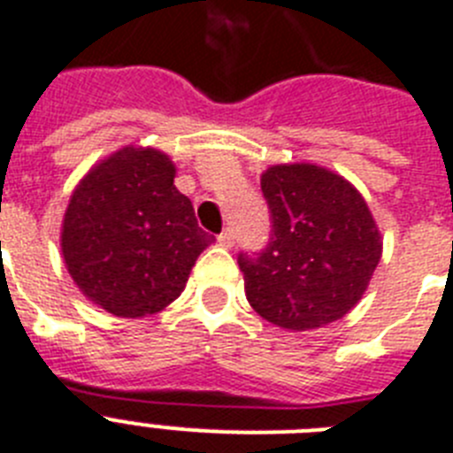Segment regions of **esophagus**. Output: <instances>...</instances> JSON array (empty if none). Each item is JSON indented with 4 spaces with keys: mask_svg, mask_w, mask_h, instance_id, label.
Instances as JSON below:
<instances>
[{
    "mask_svg": "<svg viewBox=\"0 0 453 453\" xmlns=\"http://www.w3.org/2000/svg\"><path fill=\"white\" fill-rule=\"evenodd\" d=\"M218 242L222 245V248H234V242H235L234 229H224L222 234L218 235Z\"/></svg>",
    "mask_w": 453,
    "mask_h": 453,
    "instance_id": "obj_1",
    "label": "esophagus"
}]
</instances>
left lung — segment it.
Segmentation results:
<instances>
[{
	"label": "left lung",
	"mask_w": 453,
	"mask_h": 453,
	"mask_svg": "<svg viewBox=\"0 0 453 453\" xmlns=\"http://www.w3.org/2000/svg\"><path fill=\"white\" fill-rule=\"evenodd\" d=\"M271 238L241 252L245 294L289 331L331 324L361 301L382 257V235L357 187L315 164H278L261 175Z\"/></svg>",
	"instance_id": "1"
}]
</instances>
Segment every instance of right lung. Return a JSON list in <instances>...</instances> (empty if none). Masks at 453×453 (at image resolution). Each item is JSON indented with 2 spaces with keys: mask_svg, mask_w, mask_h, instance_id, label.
<instances>
[{
  "mask_svg": "<svg viewBox=\"0 0 453 453\" xmlns=\"http://www.w3.org/2000/svg\"><path fill=\"white\" fill-rule=\"evenodd\" d=\"M175 166L155 148H122L73 189L62 224L66 271L115 317L164 310L185 289L215 238L173 185Z\"/></svg>",
  "mask_w": 453,
  "mask_h": 453,
  "instance_id": "right-lung-1",
  "label": "right lung"
}]
</instances>
